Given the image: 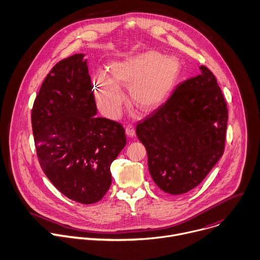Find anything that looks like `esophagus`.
Listing matches in <instances>:
<instances>
[{
  "mask_svg": "<svg viewBox=\"0 0 260 260\" xmlns=\"http://www.w3.org/2000/svg\"><path fill=\"white\" fill-rule=\"evenodd\" d=\"M126 134L129 136V137H133L135 135V129H134V126L133 125H128L126 127Z\"/></svg>",
  "mask_w": 260,
  "mask_h": 260,
  "instance_id": "esophagus-1",
  "label": "esophagus"
}]
</instances>
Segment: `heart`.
Wrapping results in <instances>:
<instances>
[{"mask_svg":"<svg viewBox=\"0 0 260 260\" xmlns=\"http://www.w3.org/2000/svg\"><path fill=\"white\" fill-rule=\"evenodd\" d=\"M110 76L97 73L93 89L97 105L110 118L121 116L126 95L121 87L128 88L133 106L142 112L159 109L172 94L181 73V64L174 56H163L147 50L109 67Z\"/></svg>","mask_w":260,"mask_h":260,"instance_id":"heart-1","label":"heart"}]
</instances>
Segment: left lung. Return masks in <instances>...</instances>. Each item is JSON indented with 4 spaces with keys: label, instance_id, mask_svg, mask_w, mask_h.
Listing matches in <instances>:
<instances>
[{
    "label": "left lung",
    "instance_id": "8db88e82",
    "mask_svg": "<svg viewBox=\"0 0 260 260\" xmlns=\"http://www.w3.org/2000/svg\"><path fill=\"white\" fill-rule=\"evenodd\" d=\"M201 75L176 86L168 100L136 126L150 176L163 191L181 194L199 185L221 158L229 119L215 76Z\"/></svg>",
    "mask_w": 260,
    "mask_h": 260
}]
</instances>
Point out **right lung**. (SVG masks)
Returning <instances> with one entry per match:
<instances>
[{
  "label": "right lung",
  "instance_id": "right-lung-1",
  "mask_svg": "<svg viewBox=\"0 0 260 260\" xmlns=\"http://www.w3.org/2000/svg\"><path fill=\"white\" fill-rule=\"evenodd\" d=\"M84 54L57 62L35 99L31 127L42 170L61 193L81 204L100 201L111 164L126 145L123 126L97 113Z\"/></svg>",
  "mask_w": 260,
  "mask_h": 260
}]
</instances>
